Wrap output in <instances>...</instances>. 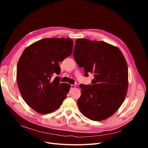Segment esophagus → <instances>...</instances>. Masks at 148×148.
Here are the masks:
<instances>
[{
    "label": "esophagus",
    "mask_w": 148,
    "mask_h": 148,
    "mask_svg": "<svg viewBox=\"0 0 148 148\" xmlns=\"http://www.w3.org/2000/svg\"><path fill=\"white\" fill-rule=\"evenodd\" d=\"M75 88H76V85H75V84H71V89H75Z\"/></svg>",
    "instance_id": "esophagus-1"
}]
</instances>
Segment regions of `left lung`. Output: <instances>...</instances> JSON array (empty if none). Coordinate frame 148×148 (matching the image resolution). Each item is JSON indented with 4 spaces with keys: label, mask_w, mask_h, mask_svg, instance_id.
I'll return each mask as SVG.
<instances>
[{
    "label": "left lung",
    "mask_w": 148,
    "mask_h": 148,
    "mask_svg": "<svg viewBox=\"0 0 148 148\" xmlns=\"http://www.w3.org/2000/svg\"><path fill=\"white\" fill-rule=\"evenodd\" d=\"M74 58L85 76L94 74L92 85L80 84L77 105L87 118L103 121L116 112L125 99L128 86V65L120 49L101 41L77 39Z\"/></svg>",
    "instance_id": "1"
}]
</instances>
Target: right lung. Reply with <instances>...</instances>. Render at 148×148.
I'll return each instance as SVG.
<instances>
[{"label": "right lung", "instance_id": "right-lung-1", "mask_svg": "<svg viewBox=\"0 0 148 148\" xmlns=\"http://www.w3.org/2000/svg\"><path fill=\"white\" fill-rule=\"evenodd\" d=\"M73 40L70 38H45L26 47L17 68V82L23 99L40 114L57 110L66 98L71 85L60 83L59 62L71 55Z\"/></svg>", "mask_w": 148, "mask_h": 148}]
</instances>
